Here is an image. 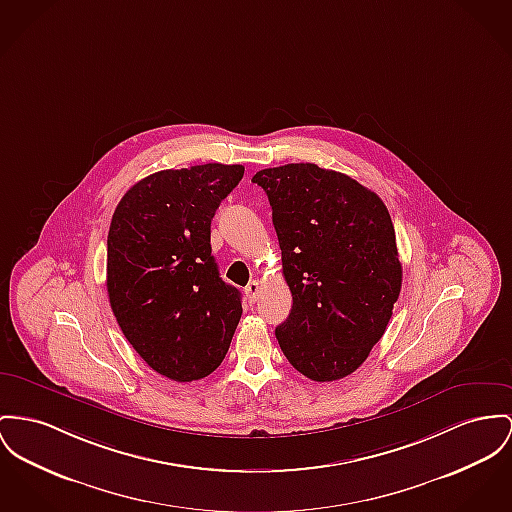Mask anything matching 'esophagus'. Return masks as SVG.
Segmentation results:
<instances>
[{
	"mask_svg": "<svg viewBox=\"0 0 512 512\" xmlns=\"http://www.w3.org/2000/svg\"><path fill=\"white\" fill-rule=\"evenodd\" d=\"M244 293H246L248 303H256L258 297H260V283H258V281H250V283L246 285Z\"/></svg>",
	"mask_w": 512,
	"mask_h": 512,
	"instance_id": "1",
	"label": "esophagus"
}]
</instances>
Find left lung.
<instances>
[{
    "mask_svg": "<svg viewBox=\"0 0 512 512\" xmlns=\"http://www.w3.org/2000/svg\"><path fill=\"white\" fill-rule=\"evenodd\" d=\"M281 248L293 307L275 338L316 382L357 371L384 336L402 289L396 233L384 202L343 172L291 163L256 172Z\"/></svg>",
    "mask_w": 512,
    "mask_h": 512,
    "instance_id": "obj_1",
    "label": "left lung"
}]
</instances>
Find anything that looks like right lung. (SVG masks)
I'll return each mask as SVG.
<instances>
[{"mask_svg": "<svg viewBox=\"0 0 512 512\" xmlns=\"http://www.w3.org/2000/svg\"><path fill=\"white\" fill-rule=\"evenodd\" d=\"M244 174L207 163L134 184L110 221L106 289L126 340L159 375L192 382L225 359L239 326V289L211 256V219Z\"/></svg>", "mask_w": 512, "mask_h": 512, "instance_id": "right-lung-1", "label": "right lung"}]
</instances>
